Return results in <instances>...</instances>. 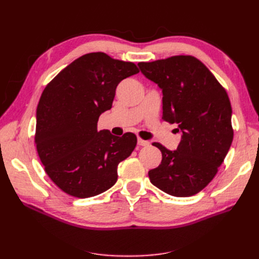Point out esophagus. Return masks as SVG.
Segmentation results:
<instances>
[{
    "label": "esophagus",
    "mask_w": 259,
    "mask_h": 259,
    "mask_svg": "<svg viewBox=\"0 0 259 259\" xmlns=\"http://www.w3.org/2000/svg\"><path fill=\"white\" fill-rule=\"evenodd\" d=\"M137 143L139 146H149V142H147V140H144L142 138H138Z\"/></svg>",
    "instance_id": "esophagus-1"
}]
</instances>
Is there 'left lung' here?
I'll return each mask as SVG.
<instances>
[{"label":"left lung","mask_w":259,"mask_h":259,"mask_svg":"<svg viewBox=\"0 0 259 259\" xmlns=\"http://www.w3.org/2000/svg\"><path fill=\"white\" fill-rule=\"evenodd\" d=\"M142 73L163 93L162 119L177 124L182 139L162 152L160 165L149 170L152 185L174 197H191L210 183L228 153L232 109L226 90L204 64L193 56L139 62Z\"/></svg>","instance_id":"left-lung-1"}]
</instances>
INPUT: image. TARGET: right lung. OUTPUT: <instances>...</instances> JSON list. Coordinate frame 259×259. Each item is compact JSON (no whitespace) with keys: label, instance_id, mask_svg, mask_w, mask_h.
<instances>
[{"label":"right lung","instance_id":"add662e5","mask_svg":"<svg viewBox=\"0 0 259 259\" xmlns=\"http://www.w3.org/2000/svg\"><path fill=\"white\" fill-rule=\"evenodd\" d=\"M139 72L135 64L105 53L85 54L46 85L36 108L35 145L46 174L75 198L95 197L117 180V165L137 144L97 131L99 115L111 109L117 84Z\"/></svg>","mask_w":259,"mask_h":259}]
</instances>
